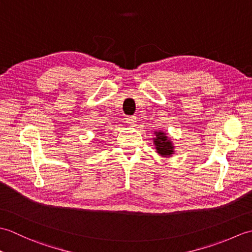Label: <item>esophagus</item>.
<instances>
[{
    "mask_svg": "<svg viewBox=\"0 0 252 252\" xmlns=\"http://www.w3.org/2000/svg\"><path fill=\"white\" fill-rule=\"evenodd\" d=\"M126 123L129 126H135V123H136V117L134 116H131V117H127L126 118Z\"/></svg>",
    "mask_w": 252,
    "mask_h": 252,
    "instance_id": "34e87169",
    "label": "esophagus"
}]
</instances>
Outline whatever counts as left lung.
Returning a JSON list of instances; mask_svg holds the SVG:
<instances>
[{"label":"left lung","instance_id":"obj_1","mask_svg":"<svg viewBox=\"0 0 252 252\" xmlns=\"http://www.w3.org/2000/svg\"><path fill=\"white\" fill-rule=\"evenodd\" d=\"M155 135L156 137L154 138V144L156 146L157 153L162 157H170L174 152V146L172 142L170 141V137L161 131H156Z\"/></svg>","mask_w":252,"mask_h":252}]
</instances>
